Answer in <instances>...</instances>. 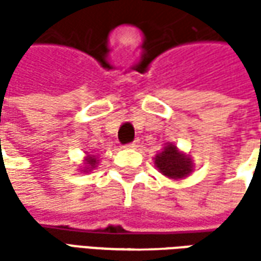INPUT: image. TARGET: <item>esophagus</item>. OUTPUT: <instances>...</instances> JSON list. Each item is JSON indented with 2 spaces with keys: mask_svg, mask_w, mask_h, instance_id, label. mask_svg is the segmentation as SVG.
Instances as JSON below:
<instances>
[{
  "mask_svg": "<svg viewBox=\"0 0 261 261\" xmlns=\"http://www.w3.org/2000/svg\"><path fill=\"white\" fill-rule=\"evenodd\" d=\"M139 146V141H135V142H130V144H127L126 148H130V149H136Z\"/></svg>",
  "mask_w": 261,
  "mask_h": 261,
  "instance_id": "1",
  "label": "esophagus"
}]
</instances>
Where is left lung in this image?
I'll use <instances>...</instances> for the list:
<instances>
[{"mask_svg": "<svg viewBox=\"0 0 261 261\" xmlns=\"http://www.w3.org/2000/svg\"><path fill=\"white\" fill-rule=\"evenodd\" d=\"M156 170L171 180H183L193 173L195 163L192 156L180 151L177 145L167 142L154 158Z\"/></svg>", "mask_w": 261, "mask_h": 261, "instance_id": "8db88e82", "label": "left lung"}]
</instances>
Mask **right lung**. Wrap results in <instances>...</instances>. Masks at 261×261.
<instances>
[{
	"mask_svg": "<svg viewBox=\"0 0 261 261\" xmlns=\"http://www.w3.org/2000/svg\"><path fill=\"white\" fill-rule=\"evenodd\" d=\"M98 163H100L98 156L91 155V154L86 152V156H84V160H83V166L80 168V171H81V173H90V171H93L95 167L98 166Z\"/></svg>",
	"mask_w": 261,
	"mask_h": 261,
	"instance_id": "right-lung-1",
	"label": "right lung"
}]
</instances>
